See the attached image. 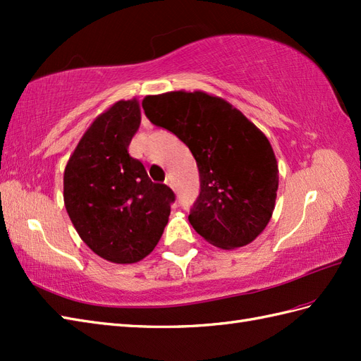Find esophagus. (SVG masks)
<instances>
[{"label": "esophagus", "mask_w": 361, "mask_h": 361, "mask_svg": "<svg viewBox=\"0 0 361 361\" xmlns=\"http://www.w3.org/2000/svg\"><path fill=\"white\" fill-rule=\"evenodd\" d=\"M166 185H167L169 188H172V189H175V183H173V178H172V176H171V175H169V176H167V178H166Z\"/></svg>", "instance_id": "1"}]
</instances>
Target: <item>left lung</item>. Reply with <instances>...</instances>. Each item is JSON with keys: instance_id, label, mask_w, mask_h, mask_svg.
Returning a JSON list of instances; mask_svg holds the SVG:
<instances>
[{"instance_id": "obj_1", "label": "left lung", "mask_w": 361, "mask_h": 361, "mask_svg": "<svg viewBox=\"0 0 361 361\" xmlns=\"http://www.w3.org/2000/svg\"><path fill=\"white\" fill-rule=\"evenodd\" d=\"M145 116L185 142L200 173L189 221L224 250L248 245L271 219L279 169L270 141L225 99L203 91L145 96Z\"/></svg>"}]
</instances>
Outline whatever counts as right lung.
<instances>
[{"mask_svg": "<svg viewBox=\"0 0 361 361\" xmlns=\"http://www.w3.org/2000/svg\"><path fill=\"white\" fill-rule=\"evenodd\" d=\"M141 124L140 102L119 101L93 121L68 159L63 200L80 239L114 264H135L157 247L175 202L128 155Z\"/></svg>", "mask_w": 361, "mask_h": 361, "instance_id": "add662e5", "label": "right lung"}]
</instances>
